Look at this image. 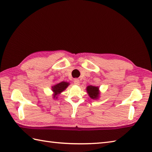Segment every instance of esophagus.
<instances>
[{
	"label": "esophagus",
	"mask_w": 152,
	"mask_h": 152,
	"mask_svg": "<svg viewBox=\"0 0 152 152\" xmlns=\"http://www.w3.org/2000/svg\"><path fill=\"white\" fill-rule=\"evenodd\" d=\"M74 85H76V86H79L80 83V80L78 79H75L74 80Z\"/></svg>",
	"instance_id": "1"
}]
</instances>
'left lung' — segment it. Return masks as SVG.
<instances>
[{
    "mask_svg": "<svg viewBox=\"0 0 152 152\" xmlns=\"http://www.w3.org/2000/svg\"><path fill=\"white\" fill-rule=\"evenodd\" d=\"M86 91L89 97L92 99H98L100 96V91L98 86H88L86 88Z\"/></svg>",
    "mask_w": 152,
    "mask_h": 152,
    "instance_id": "1",
    "label": "left lung"
}]
</instances>
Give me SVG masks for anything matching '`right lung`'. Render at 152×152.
I'll return each mask as SVG.
<instances>
[{
  "label": "right lung",
  "instance_id": "right-lung-1",
  "mask_svg": "<svg viewBox=\"0 0 152 152\" xmlns=\"http://www.w3.org/2000/svg\"><path fill=\"white\" fill-rule=\"evenodd\" d=\"M69 85L70 83L69 82H61L59 83H56L53 86H51V90L53 91V99H57L59 95H60L61 93L64 91Z\"/></svg>",
  "mask_w": 152,
  "mask_h": 152
}]
</instances>
